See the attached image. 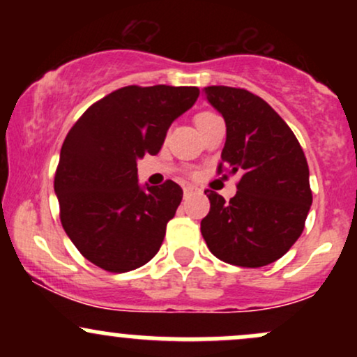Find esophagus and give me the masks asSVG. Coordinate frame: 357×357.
Masks as SVG:
<instances>
[{"label": "esophagus", "instance_id": "esophagus-1", "mask_svg": "<svg viewBox=\"0 0 357 357\" xmlns=\"http://www.w3.org/2000/svg\"><path fill=\"white\" fill-rule=\"evenodd\" d=\"M184 196H190L192 191H196V188L195 186H191V184H188V186H184Z\"/></svg>", "mask_w": 357, "mask_h": 357}]
</instances>
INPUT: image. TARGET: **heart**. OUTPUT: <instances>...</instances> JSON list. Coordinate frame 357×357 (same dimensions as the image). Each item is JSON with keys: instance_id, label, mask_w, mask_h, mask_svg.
<instances>
[{"instance_id": "b5f03b06", "label": "heart", "mask_w": 357, "mask_h": 357, "mask_svg": "<svg viewBox=\"0 0 357 357\" xmlns=\"http://www.w3.org/2000/svg\"><path fill=\"white\" fill-rule=\"evenodd\" d=\"M210 114H211V112H202L198 117H202V116H210Z\"/></svg>"}]
</instances>
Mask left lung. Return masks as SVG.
Returning a JSON list of instances; mask_svg holds the SVG:
<instances>
[{
    "label": "left lung",
    "mask_w": 357,
    "mask_h": 357,
    "mask_svg": "<svg viewBox=\"0 0 357 357\" xmlns=\"http://www.w3.org/2000/svg\"><path fill=\"white\" fill-rule=\"evenodd\" d=\"M203 92L227 124L218 173L227 166L240 181L230 202L204 191L210 213L202 235L220 260L264 267L284 257L304 231L312 204L305 154L284 119L255 93L225 85Z\"/></svg>",
    "instance_id": "left-lung-1"
}]
</instances>
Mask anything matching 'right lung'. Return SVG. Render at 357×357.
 I'll return each mask as SVG.
<instances>
[{"instance_id": "right-lung-1", "label": "right lung", "mask_w": 357, "mask_h": 357, "mask_svg": "<svg viewBox=\"0 0 357 357\" xmlns=\"http://www.w3.org/2000/svg\"><path fill=\"white\" fill-rule=\"evenodd\" d=\"M198 96V87L129 85L90 105L68 130L53 186L61 227L93 265L129 272L159 252L183 190L171 179L141 188L137 161L161 151Z\"/></svg>"}]
</instances>
